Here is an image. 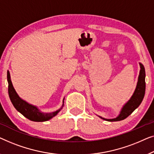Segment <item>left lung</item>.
Returning <instances> with one entry per match:
<instances>
[{"instance_id":"left-lung-1","label":"left lung","mask_w":154,"mask_h":154,"mask_svg":"<svg viewBox=\"0 0 154 154\" xmlns=\"http://www.w3.org/2000/svg\"><path fill=\"white\" fill-rule=\"evenodd\" d=\"M140 75L138 77V82L137 84V86L135 90V92L131 99L123 106L121 109L119 115L116 118L112 119H106L102 118L101 116H99L103 119H105L108 121H117L125 119L127 118L130 114H132L134 110L136 108L139 107V105L141 104L143 98H144L145 94V88H146V83H145V70L144 67L142 63H140Z\"/></svg>"}]
</instances>
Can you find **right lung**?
<instances>
[{
    "label": "right lung",
    "mask_w": 154,
    "mask_h": 154,
    "mask_svg": "<svg viewBox=\"0 0 154 154\" xmlns=\"http://www.w3.org/2000/svg\"><path fill=\"white\" fill-rule=\"evenodd\" d=\"M7 78L8 82V94H9L10 100H11L15 109L19 112H20L26 118H27L28 119L33 121H37V122H42V121H48L51 119V118H53L54 116H55L60 111L62 107H63V104L60 109L56 110L55 112H51V113H43L38 109L36 106L28 103L27 102L23 100L18 96L16 91L13 87L11 79H10L9 71H8Z\"/></svg>",
    "instance_id": "right-lung-1"
}]
</instances>
